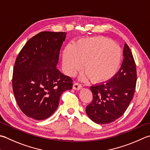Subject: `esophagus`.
<instances>
[{"mask_svg":"<svg viewBox=\"0 0 150 150\" xmlns=\"http://www.w3.org/2000/svg\"><path fill=\"white\" fill-rule=\"evenodd\" d=\"M81 88H82V85L81 84L77 83V82H75V83L73 85V88L74 90H80Z\"/></svg>","mask_w":150,"mask_h":150,"instance_id":"34e87169","label":"esophagus"}]
</instances>
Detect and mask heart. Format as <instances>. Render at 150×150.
Wrapping results in <instances>:
<instances>
[{
    "label": "heart",
    "instance_id": "heart-1",
    "mask_svg": "<svg viewBox=\"0 0 150 150\" xmlns=\"http://www.w3.org/2000/svg\"><path fill=\"white\" fill-rule=\"evenodd\" d=\"M122 60V51L116 43L105 37L82 38L74 45L68 44L63 52V67L72 75L83 69L96 83H103L115 75Z\"/></svg>",
    "mask_w": 150,
    "mask_h": 150
}]
</instances>
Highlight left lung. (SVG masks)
Segmentation results:
<instances>
[{"label":"left lung","mask_w":150,"mask_h":150,"mask_svg":"<svg viewBox=\"0 0 150 150\" xmlns=\"http://www.w3.org/2000/svg\"><path fill=\"white\" fill-rule=\"evenodd\" d=\"M124 57L120 70L110 81L90 88L93 100L86 107V112L96 124H108L120 118L133 98L137 79L136 64L126 43Z\"/></svg>","instance_id":"1"}]
</instances>
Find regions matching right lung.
<instances>
[{
  "mask_svg": "<svg viewBox=\"0 0 150 150\" xmlns=\"http://www.w3.org/2000/svg\"><path fill=\"white\" fill-rule=\"evenodd\" d=\"M66 32H41L21 50L13 67L15 98L26 116L37 120L51 116L73 80L57 69Z\"/></svg>",
  "mask_w": 150,
  "mask_h": 150,
  "instance_id": "1",
  "label": "right lung"
}]
</instances>
